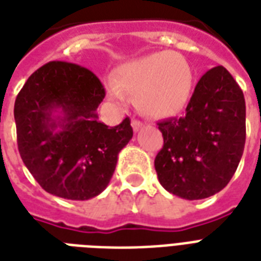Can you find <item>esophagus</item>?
Returning <instances> with one entry per match:
<instances>
[{
	"label": "esophagus",
	"mask_w": 261,
	"mask_h": 261,
	"mask_svg": "<svg viewBox=\"0 0 261 261\" xmlns=\"http://www.w3.org/2000/svg\"><path fill=\"white\" fill-rule=\"evenodd\" d=\"M131 124H133V128H134V131H139L141 128H142L143 123L139 120V119H133V122H131Z\"/></svg>",
	"instance_id": "1"
}]
</instances>
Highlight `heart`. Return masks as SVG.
Segmentation results:
<instances>
[{
    "instance_id": "b5f03b06",
    "label": "heart",
    "mask_w": 261,
    "mask_h": 261,
    "mask_svg": "<svg viewBox=\"0 0 261 261\" xmlns=\"http://www.w3.org/2000/svg\"><path fill=\"white\" fill-rule=\"evenodd\" d=\"M192 70L181 54L155 53L127 62L115 73L108 92L116 101L135 94V102L145 114L167 118L178 114L190 100Z\"/></svg>"
}]
</instances>
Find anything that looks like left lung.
<instances>
[{"instance_id": "8db88e82", "label": "left lung", "mask_w": 261, "mask_h": 261, "mask_svg": "<svg viewBox=\"0 0 261 261\" xmlns=\"http://www.w3.org/2000/svg\"><path fill=\"white\" fill-rule=\"evenodd\" d=\"M164 146L154 168L161 186L182 199L208 198L227 186L245 145V98L223 66L199 80L182 118L159 122Z\"/></svg>"}]
</instances>
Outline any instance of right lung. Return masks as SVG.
I'll return each mask as SVG.
<instances>
[{
	"instance_id": "obj_1",
	"label": "right lung",
	"mask_w": 261,
	"mask_h": 261,
	"mask_svg": "<svg viewBox=\"0 0 261 261\" xmlns=\"http://www.w3.org/2000/svg\"><path fill=\"white\" fill-rule=\"evenodd\" d=\"M106 89L97 75L75 63L53 61L31 74L14 102L22 163L48 194L88 200L106 190L119 151L133 138L130 118L98 122ZM61 110L63 117L53 112ZM60 127V130L56 128Z\"/></svg>"
}]
</instances>
